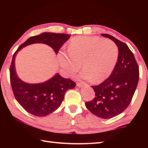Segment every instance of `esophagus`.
I'll use <instances>...</instances> for the list:
<instances>
[{
  "mask_svg": "<svg viewBox=\"0 0 148 148\" xmlns=\"http://www.w3.org/2000/svg\"><path fill=\"white\" fill-rule=\"evenodd\" d=\"M84 85H85V86L86 85L87 86V84H85V83H77V86L78 87H82V86H83Z\"/></svg>",
  "mask_w": 148,
  "mask_h": 148,
  "instance_id": "esophagus-1",
  "label": "esophagus"
}]
</instances>
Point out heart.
Listing matches in <instances>:
<instances>
[{
  "mask_svg": "<svg viewBox=\"0 0 148 148\" xmlns=\"http://www.w3.org/2000/svg\"><path fill=\"white\" fill-rule=\"evenodd\" d=\"M69 55L58 54L60 65L68 76L84 70L79 77L100 82L108 78L118 58V48L111 40L97 36H78L72 39L68 46Z\"/></svg>",
  "mask_w": 148,
  "mask_h": 148,
  "instance_id": "b5f03b06",
  "label": "heart"
}]
</instances>
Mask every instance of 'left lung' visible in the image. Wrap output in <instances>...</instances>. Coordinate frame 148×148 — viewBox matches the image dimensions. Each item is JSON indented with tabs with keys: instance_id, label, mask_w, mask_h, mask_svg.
Wrapping results in <instances>:
<instances>
[{
	"instance_id": "left-lung-1",
	"label": "left lung",
	"mask_w": 148,
	"mask_h": 148,
	"mask_svg": "<svg viewBox=\"0 0 148 148\" xmlns=\"http://www.w3.org/2000/svg\"><path fill=\"white\" fill-rule=\"evenodd\" d=\"M118 48V58L110 76L97 86H92L95 96L86 102V108L95 116L109 119L121 114L129 106L139 81V70L133 53L126 44L106 34Z\"/></svg>"
}]
</instances>
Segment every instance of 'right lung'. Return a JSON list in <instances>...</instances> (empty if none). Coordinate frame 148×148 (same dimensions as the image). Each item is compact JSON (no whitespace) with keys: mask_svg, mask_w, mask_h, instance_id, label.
Here are the masks:
<instances>
[{"mask_svg":"<svg viewBox=\"0 0 148 148\" xmlns=\"http://www.w3.org/2000/svg\"><path fill=\"white\" fill-rule=\"evenodd\" d=\"M65 34L44 32L30 37L19 47L12 56L10 67V81L14 95L25 110L36 116H45L56 111L64 99L66 91L76 86L70 79L56 74L51 79L37 84L27 83L17 76L14 59L16 53L26 46L34 43H44L49 46L57 54L62 46L70 38Z\"/></svg>","mask_w":148,"mask_h":148,"instance_id":"add662e5","label":"right lung"}]
</instances>
